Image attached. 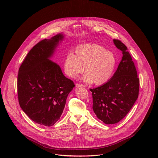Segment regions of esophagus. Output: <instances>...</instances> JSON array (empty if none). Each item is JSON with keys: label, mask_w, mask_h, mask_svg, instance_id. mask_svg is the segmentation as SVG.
I'll return each mask as SVG.
<instances>
[{"label": "esophagus", "mask_w": 158, "mask_h": 158, "mask_svg": "<svg viewBox=\"0 0 158 158\" xmlns=\"http://www.w3.org/2000/svg\"><path fill=\"white\" fill-rule=\"evenodd\" d=\"M76 87H85V85L82 84H80V83H76Z\"/></svg>", "instance_id": "esophagus-1"}]
</instances>
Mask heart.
Here are the masks:
<instances>
[{
	"instance_id": "obj_1",
	"label": "heart",
	"mask_w": 158,
	"mask_h": 158,
	"mask_svg": "<svg viewBox=\"0 0 158 158\" xmlns=\"http://www.w3.org/2000/svg\"><path fill=\"white\" fill-rule=\"evenodd\" d=\"M75 55L69 53L64 63L65 73L72 78L84 71L82 79L88 83L102 85L113 76L118 60L115 54L96 44H87L75 49Z\"/></svg>"
}]
</instances>
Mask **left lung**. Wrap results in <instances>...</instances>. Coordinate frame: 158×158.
I'll use <instances>...</instances> for the list:
<instances>
[{
  "mask_svg": "<svg viewBox=\"0 0 158 158\" xmlns=\"http://www.w3.org/2000/svg\"><path fill=\"white\" fill-rule=\"evenodd\" d=\"M113 41L123 54L118 69L107 82L90 89L94 113L106 124L118 123L127 115L137 100L139 91V79L127 47L118 39Z\"/></svg>",
  "mask_w": 158,
  "mask_h": 158,
  "instance_id": "8db88e82",
  "label": "left lung"
}]
</instances>
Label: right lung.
<instances>
[{"instance_id": "1", "label": "right lung", "mask_w": 158, "mask_h": 158, "mask_svg": "<svg viewBox=\"0 0 158 158\" xmlns=\"http://www.w3.org/2000/svg\"><path fill=\"white\" fill-rule=\"evenodd\" d=\"M64 35L43 39L32 48L21 64L17 76L19 103L35 123L54 125L64 109L69 93L75 86L60 67L49 60Z\"/></svg>"}]
</instances>
